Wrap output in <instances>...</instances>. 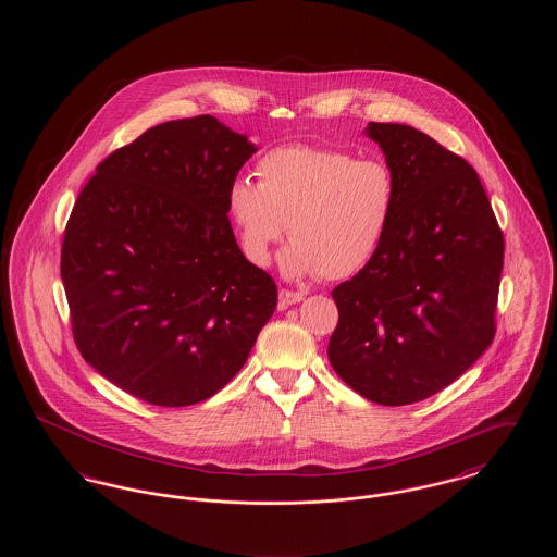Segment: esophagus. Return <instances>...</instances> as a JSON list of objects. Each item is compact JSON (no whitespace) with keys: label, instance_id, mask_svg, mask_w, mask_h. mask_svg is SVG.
Here are the masks:
<instances>
[{"label":"esophagus","instance_id":"1","mask_svg":"<svg viewBox=\"0 0 557 557\" xmlns=\"http://www.w3.org/2000/svg\"><path fill=\"white\" fill-rule=\"evenodd\" d=\"M305 298V294L302 292H292V290H280V309H286V307H290V305H296V302H300Z\"/></svg>","mask_w":557,"mask_h":557}]
</instances>
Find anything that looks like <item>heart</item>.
<instances>
[{"label": "heart", "instance_id": "obj_1", "mask_svg": "<svg viewBox=\"0 0 557 557\" xmlns=\"http://www.w3.org/2000/svg\"><path fill=\"white\" fill-rule=\"evenodd\" d=\"M257 175L259 184L238 177L230 186L227 211L255 265H269L288 227L292 244L282 257L288 277L346 280L359 273L397 214V173L386 160L294 144L263 154Z\"/></svg>", "mask_w": 557, "mask_h": 557}]
</instances>
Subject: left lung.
Returning a JSON list of instances; mask_svg holds the SVG:
<instances>
[{"instance_id":"8db88e82","label":"left lung","mask_w":557,"mask_h":557,"mask_svg":"<svg viewBox=\"0 0 557 557\" xmlns=\"http://www.w3.org/2000/svg\"><path fill=\"white\" fill-rule=\"evenodd\" d=\"M366 133L397 173V214L370 265L332 290L327 357L355 393L398 407L449 386L493 343L504 234L461 157L409 125Z\"/></svg>"}]
</instances>
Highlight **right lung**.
Wrapping results in <instances>:
<instances>
[{"label":"right lung","mask_w":557,"mask_h":557,"mask_svg":"<svg viewBox=\"0 0 557 557\" xmlns=\"http://www.w3.org/2000/svg\"><path fill=\"white\" fill-rule=\"evenodd\" d=\"M257 152L211 114L166 121L114 150L81 189L60 275L83 359L159 407L212 397L277 305L246 261L227 191Z\"/></svg>","instance_id":"add662e5"}]
</instances>
